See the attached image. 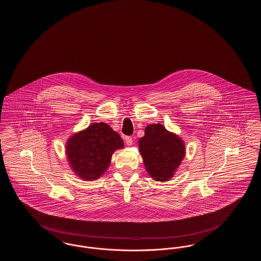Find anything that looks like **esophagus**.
<instances>
[{
	"label": "esophagus",
	"mask_w": 261,
	"mask_h": 261,
	"mask_svg": "<svg viewBox=\"0 0 261 261\" xmlns=\"http://www.w3.org/2000/svg\"><path fill=\"white\" fill-rule=\"evenodd\" d=\"M125 143L127 146H131L133 144V139L131 137H125Z\"/></svg>",
	"instance_id": "obj_1"
}]
</instances>
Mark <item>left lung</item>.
<instances>
[{
	"label": "left lung",
	"instance_id": "obj_1",
	"mask_svg": "<svg viewBox=\"0 0 261 261\" xmlns=\"http://www.w3.org/2000/svg\"><path fill=\"white\" fill-rule=\"evenodd\" d=\"M139 150L148 175L157 181L170 180L186 155V146L178 136L161 124H149L139 140Z\"/></svg>",
	"mask_w": 261,
	"mask_h": 261
}]
</instances>
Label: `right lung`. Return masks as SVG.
Returning <instances> with one entry per match:
<instances>
[{
	"label": "right lung",
	"instance_id": "1",
	"mask_svg": "<svg viewBox=\"0 0 261 261\" xmlns=\"http://www.w3.org/2000/svg\"><path fill=\"white\" fill-rule=\"evenodd\" d=\"M123 146L120 136L110 125L100 122L70 137L66 153L77 177L84 180H95L107 171L115 150Z\"/></svg>",
	"mask_w": 261,
	"mask_h": 261
}]
</instances>
